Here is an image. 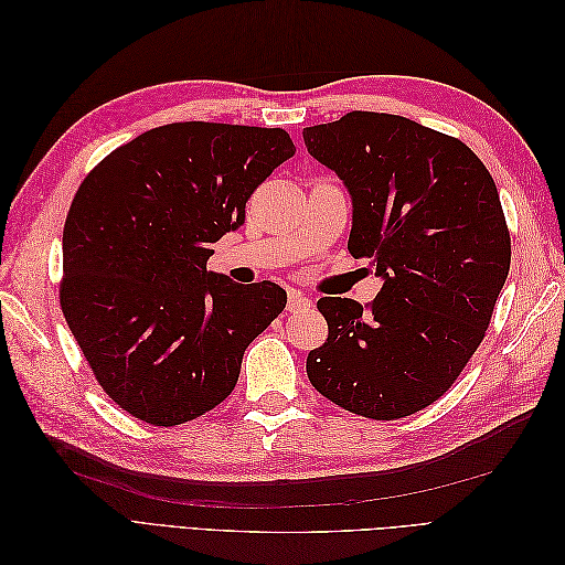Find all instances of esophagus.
Listing matches in <instances>:
<instances>
[{
    "label": "esophagus",
    "instance_id": "1",
    "mask_svg": "<svg viewBox=\"0 0 565 565\" xmlns=\"http://www.w3.org/2000/svg\"><path fill=\"white\" fill-rule=\"evenodd\" d=\"M313 306V301L306 297L299 289H289L287 295V311H309Z\"/></svg>",
    "mask_w": 565,
    "mask_h": 565
}]
</instances>
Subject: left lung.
Wrapping results in <instances>:
<instances>
[{
	"label": "left lung",
	"mask_w": 565,
	"mask_h": 565,
	"mask_svg": "<svg viewBox=\"0 0 565 565\" xmlns=\"http://www.w3.org/2000/svg\"><path fill=\"white\" fill-rule=\"evenodd\" d=\"M351 198L349 252L382 278L370 309L322 297L311 384L349 413L398 419L446 393L483 341L509 276L498 188L471 148L415 119L353 110L306 127Z\"/></svg>",
	"instance_id": "obj_1"
}]
</instances>
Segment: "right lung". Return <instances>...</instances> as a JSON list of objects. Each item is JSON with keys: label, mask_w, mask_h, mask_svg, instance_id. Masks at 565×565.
<instances>
[{"label": "right lung", "mask_w": 565, "mask_h": 565, "mask_svg": "<svg viewBox=\"0 0 565 565\" xmlns=\"http://www.w3.org/2000/svg\"><path fill=\"white\" fill-rule=\"evenodd\" d=\"M285 129L174 122L82 181L63 228L61 306L108 396L156 426L210 413L287 292L207 270L254 188L295 156Z\"/></svg>", "instance_id": "1"}]
</instances>
